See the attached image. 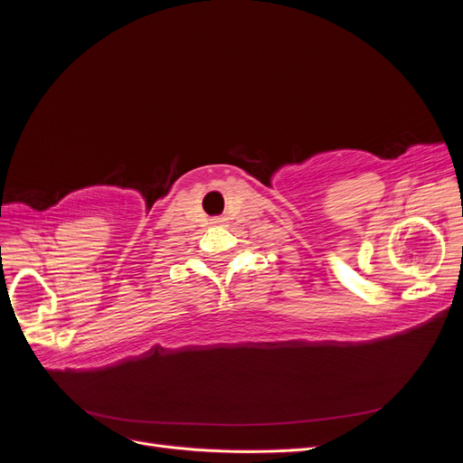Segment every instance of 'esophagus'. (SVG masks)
Segmentation results:
<instances>
[{"instance_id":"34e87169","label":"esophagus","mask_w":463,"mask_h":463,"mask_svg":"<svg viewBox=\"0 0 463 463\" xmlns=\"http://www.w3.org/2000/svg\"><path fill=\"white\" fill-rule=\"evenodd\" d=\"M223 222H226L223 218H213V223H223Z\"/></svg>"}]
</instances>
